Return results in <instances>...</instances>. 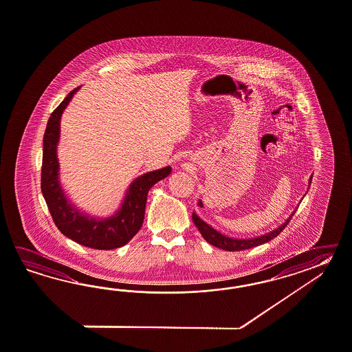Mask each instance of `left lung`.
Wrapping results in <instances>:
<instances>
[{
    "label": "left lung",
    "mask_w": 352,
    "mask_h": 352,
    "mask_svg": "<svg viewBox=\"0 0 352 352\" xmlns=\"http://www.w3.org/2000/svg\"><path fill=\"white\" fill-rule=\"evenodd\" d=\"M292 216H294V213H292ZM292 216L289 217L283 225H280L278 228H276L274 231H272L270 234H264L261 237H255V239H249V240H236V239L223 236V234L216 231L214 228H212L210 226H208L204 221H201L195 213H192V221L197 226L199 232L204 237V240L210 245L227 250V252H240V250H246V249H252L255 246H259L261 243H268V241H271L272 239L277 237L287 227Z\"/></svg>",
    "instance_id": "left-lung-1"
}]
</instances>
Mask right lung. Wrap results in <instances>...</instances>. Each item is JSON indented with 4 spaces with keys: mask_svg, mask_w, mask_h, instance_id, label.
I'll list each match as a JSON object with an SVG mask.
<instances>
[{
    "mask_svg": "<svg viewBox=\"0 0 352 352\" xmlns=\"http://www.w3.org/2000/svg\"><path fill=\"white\" fill-rule=\"evenodd\" d=\"M80 87L72 89L51 113L43 136V157L41 172V189L54 225L61 234L82 246L111 250L129 243L140 230L144 221L148 191L155 182L171 173V167L148 172L136 179L127 191L126 198L118 213L103 221L82 216L67 203L58 184V162L56 146L60 136V118L63 109Z\"/></svg>",
    "mask_w": 352,
    "mask_h": 352,
    "instance_id": "right-lung-1",
    "label": "right lung"
}]
</instances>
